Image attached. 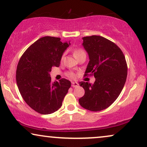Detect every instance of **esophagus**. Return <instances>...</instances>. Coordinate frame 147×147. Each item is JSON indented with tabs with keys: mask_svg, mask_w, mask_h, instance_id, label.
Segmentation results:
<instances>
[{
	"mask_svg": "<svg viewBox=\"0 0 147 147\" xmlns=\"http://www.w3.org/2000/svg\"><path fill=\"white\" fill-rule=\"evenodd\" d=\"M79 86V84L77 82H71V86L73 88H76V87H78V86Z\"/></svg>",
	"mask_w": 147,
	"mask_h": 147,
	"instance_id": "esophagus-1",
	"label": "esophagus"
}]
</instances>
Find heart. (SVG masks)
<instances>
[{
    "mask_svg": "<svg viewBox=\"0 0 147 147\" xmlns=\"http://www.w3.org/2000/svg\"><path fill=\"white\" fill-rule=\"evenodd\" d=\"M73 53H74V55L75 57H77L78 56L82 55V54H84L85 53V52L83 49H82V48H80V47H76L73 50ZM64 56H65V53L62 54L61 55V61H63V58H64ZM67 76L68 77L70 78H76V75L75 74H74L73 72H67Z\"/></svg>",
    "mask_w": 147,
    "mask_h": 147,
    "instance_id": "1",
    "label": "heart"
}]
</instances>
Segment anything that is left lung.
Returning a JSON list of instances; mask_svg holds the SVG:
<instances>
[{
	"label": "left lung",
	"mask_w": 147,
	"mask_h": 147,
	"mask_svg": "<svg viewBox=\"0 0 147 147\" xmlns=\"http://www.w3.org/2000/svg\"><path fill=\"white\" fill-rule=\"evenodd\" d=\"M82 39L90 58L84 76H94L96 81L93 84L80 82L85 94L79 103L90 111H100L119 96L127 77V63L122 50L110 40L98 35Z\"/></svg>",
	"instance_id": "1"
}]
</instances>
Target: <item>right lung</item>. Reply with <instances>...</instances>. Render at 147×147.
Here are the masks:
<instances>
[{
    "label": "right lung",
    "instance_id": "add662e5",
    "mask_svg": "<svg viewBox=\"0 0 147 147\" xmlns=\"http://www.w3.org/2000/svg\"><path fill=\"white\" fill-rule=\"evenodd\" d=\"M69 45L59 37L46 36L29 46L20 58L16 71L18 88L26 103L38 113L49 114L59 110L71 87L65 78L52 82L49 74L52 68L59 67Z\"/></svg>",
    "mask_w": 147,
    "mask_h": 147
}]
</instances>
